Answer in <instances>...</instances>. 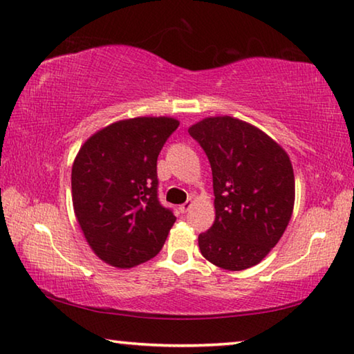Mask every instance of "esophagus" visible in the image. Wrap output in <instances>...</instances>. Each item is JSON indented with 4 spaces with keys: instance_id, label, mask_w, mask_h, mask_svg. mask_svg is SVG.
I'll use <instances>...</instances> for the list:
<instances>
[{
    "instance_id": "1",
    "label": "esophagus",
    "mask_w": 354,
    "mask_h": 354,
    "mask_svg": "<svg viewBox=\"0 0 354 354\" xmlns=\"http://www.w3.org/2000/svg\"><path fill=\"white\" fill-rule=\"evenodd\" d=\"M192 205H194V201H192V200H187L186 203H183L181 206H179V211H181V212H187V211L190 209V207H192Z\"/></svg>"
}]
</instances>
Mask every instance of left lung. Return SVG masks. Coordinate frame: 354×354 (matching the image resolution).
<instances>
[{
	"instance_id": "1",
	"label": "left lung",
	"mask_w": 354,
	"mask_h": 354,
	"mask_svg": "<svg viewBox=\"0 0 354 354\" xmlns=\"http://www.w3.org/2000/svg\"><path fill=\"white\" fill-rule=\"evenodd\" d=\"M189 133L209 159L216 197V221L198 236L201 255L228 271L258 265L293 214L288 154L260 129L232 116L205 118Z\"/></svg>"
}]
</instances>
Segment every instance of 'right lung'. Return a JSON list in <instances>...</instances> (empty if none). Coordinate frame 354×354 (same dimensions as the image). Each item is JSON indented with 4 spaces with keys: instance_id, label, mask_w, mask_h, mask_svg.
<instances>
[{
    "instance_id": "obj_1",
    "label": "right lung",
    "mask_w": 354,
    "mask_h": 354,
    "mask_svg": "<svg viewBox=\"0 0 354 354\" xmlns=\"http://www.w3.org/2000/svg\"><path fill=\"white\" fill-rule=\"evenodd\" d=\"M179 121L140 116L100 129L72 165V203L86 243L121 269L151 260L176 217L157 198V156Z\"/></svg>"
}]
</instances>
